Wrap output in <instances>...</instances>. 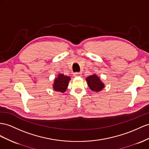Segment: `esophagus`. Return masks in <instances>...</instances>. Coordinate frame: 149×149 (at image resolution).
<instances>
[{
    "instance_id": "obj_1",
    "label": "esophagus",
    "mask_w": 149,
    "mask_h": 149,
    "mask_svg": "<svg viewBox=\"0 0 149 149\" xmlns=\"http://www.w3.org/2000/svg\"><path fill=\"white\" fill-rule=\"evenodd\" d=\"M81 72H75V73L74 74V76H75V77H77V76H81Z\"/></svg>"
}]
</instances>
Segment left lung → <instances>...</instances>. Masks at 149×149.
I'll return each instance as SVG.
<instances>
[{"label":"left lung","instance_id":"obj_1","mask_svg":"<svg viewBox=\"0 0 149 149\" xmlns=\"http://www.w3.org/2000/svg\"><path fill=\"white\" fill-rule=\"evenodd\" d=\"M86 81L89 88L93 91L99 92L104 87V84L102 82L100 78L96 74L90 75L86 78Z\"/></svg>","mask_w":149,"mask_h":149}]
</instances>
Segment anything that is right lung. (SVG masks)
<instances>
[{
  "label": "right lung",
  "instance_id": "1",
  "mask_svg": "<svg viewBox=\"0 0 149 149\" xmlns=\"http://www.w3.org/2000/svg\"><path fill=\"white\" fill-rule=\"evenodd\" d=\"M70 80V77L67 75H64L62 74H60L54 80L53 87L55 91H58L60 93H64L66 91L68 82Z\"/></svg>",
  "mask_w": 149,
  "mask_h": 149
}]
</instances>
